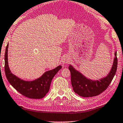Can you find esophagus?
I'll use <instances>...</instances> for the list:
<instances>
[{"instance_id": "1", "label": "esophagus", "mask_w": 123, "mask_h": 123, "mask_svg": "<svg viewBox=\"0 0 123 123\" xmlns=\"http://www.w3.org/2000/svg\"><path fill=\"white\" fill-rule=\"evenodd\" d=\"M69 61V58L68 57H64L62 59V63H67Z\"/></svg>"}]
</instances>
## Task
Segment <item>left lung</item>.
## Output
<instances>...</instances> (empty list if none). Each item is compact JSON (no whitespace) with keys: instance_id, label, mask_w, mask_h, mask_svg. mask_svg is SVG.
Here are the masks:
<instances>
[{"instance_id":"left-lung-1","label":"left lung","mask_w":123,"mask_h":123,"mask_svg":"<svg viewBox=\"0 0 123 123\" xmlns=\"http://www.w3.org/2000/svg\"><path fill=\"white\" fill-rule=\"evenodd\" d=\"M114 55L115 57L110 72L107 76L98 80L89 79L76 70L72 65H69L68 68L71 72V84L74 92L83 97H92L98 96L105 91L111 83L117 72L118 65L117 52Z\"/></svg>"}]
</instances>
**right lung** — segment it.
<instances>
[{
    "label": "right lung",
    "mask_w": 123,
    "mask_h": 123,
    "mask_svg": "<svg viewBox=\"0 0 123 123\" xmlns=\"http://www.w3.org/2000/svg\"><path fill=\"white\" fill-rule=\"evenodd\" d=\"M8 44L5 53V73L10 84L22 95L31 99H41L45 97L50 89L52 80L62 68L58 66L55 68L46 71L40 77L31 81H26L12 74L8 65Z\"/></svg>",
    "instance_id": "obj_1"
}]
</instances>
